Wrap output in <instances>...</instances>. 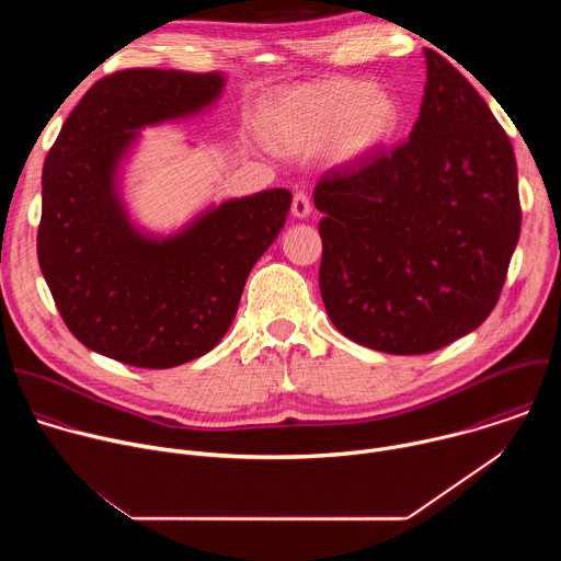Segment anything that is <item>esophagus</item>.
<instances>
[{
	"label": "esophagus",
	"mask_w": 561,
	"mask_h": 561,
	"mask_svg": "<svg viewBox=\"0 0 561 561\" xmlns=\"http://www.w3.org/2000/svg\"><path fill=\"white\" fill-rule=\"evenodd\" d=\"M290 213L295 215V217H308L310 215V199H308V195L306 193H295L293 195V206H290Z\"/></svg>",
	"instance_id": "34e87169"
}]
</instances>
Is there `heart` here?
Segmentation results:
<instances>
[{"instance_id": "b5f03b06", "label": "heart", "mask_w": 561, "mask_h": 561, "mask_svg": "<svg viewBox=\"0 0 561 561\" xmlns=\"http://www.w3.org/2000/svg\"><path fill=\"white\" fill-rule=\"evenodd\" d=\"M397 100L362 79H327L275 95L260 113L264 141L279 152H310L331 141V157L351 164L381 148L399 128Z\"/></svg>"}]
</instances>
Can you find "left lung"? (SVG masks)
Instances as JSON below:
<instances>
[{
  "label": "left lung",
  "instance_id": "1",
  "mask_svg": "<svg viewBox=\"0 0 561 561\" xmlns=\"http://www.w3.org/2000/svg\"><path fill=\"white\" fill-rule=\"evenodd\" d=\"M424 57L409 141L331 169L312 195L331 322L390 355L433 353L482 324L522 228L508 135L450 61Z\"/></svg>",
  "mask_w": 561,
  "mask_h": 561
}]
</instances>
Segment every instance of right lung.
I'll return each instance as SVG.
<instances>
[{
	"instance_id": "add662e5",
	"label": "right lung",
	"mask_w": 561,
	"mask_h": 561,
	"mask_svg": "<svg viewBox=\"0 0 561 561\" xmlns=\"http://www.w3.org/2000/svg\"><path fill=\"white\" fill-rule=\"evenodd\" d=\"M224 84L221 72H113L72 108L46 154L39 268L68 331L104 357L173 368L213 351L286 224V188L208 206L167 237L128 217L119 169L139 130L202 113Z\"/></svg>"
}]
</instances>
